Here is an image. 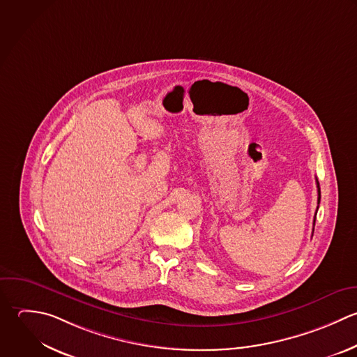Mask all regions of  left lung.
Masks as SVG:
<instances>
[{
  "mask_svg": "<svg viewBox=\"0 0 357 357\" xmlns=\"http://www.w3.org/2000/svg\"><path fill=\"white\" fill-rule=\"evenodd\" d=\"M316 182H317V192H319V199H317V203L320 204V199H321V192H320V183H319V181H317V179H316ZM317 208H319V207H317ZM316 214H317V213H316ZM314 224H316V217H314L313 225H314ZM313 231H314V229H313Z\"/></svg>",
  "mask_w": 357,
  "mask_h": 357,
  "instance_id": "left-lung-1",
  "label": "left lung"
}]
</instances>
